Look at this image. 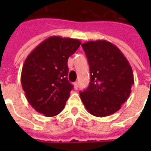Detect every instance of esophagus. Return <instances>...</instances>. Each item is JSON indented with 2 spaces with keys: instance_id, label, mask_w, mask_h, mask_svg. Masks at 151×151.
<instances>
[{
  "instance_id": "34e87169",
  "label": "esophagus",
  "mask_w": 151,
  "mask_h": 151,
  "mask_svg": "<svg viewBox=\"0 0 151 151\" xmlns=\"http://www.w3.org/2000/svg\"><path fill=\"white\" fill-rule=\"evenodd\" d=\"M78 85H79V84H78V81H75V82L73 83V85H74V88H75L76 89L78 88Z\"/></svg>"
}]
</instances>
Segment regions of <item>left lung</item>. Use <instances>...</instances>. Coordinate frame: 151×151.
I'll return each mask as SVG.
<instances>
[{
	"mask_svg": "<svg viewBox=\"0 0 151 151\" xmlns=\"http://www.w3.org/2000/svg\"><path fill=\"white\" fill-rule=\"evenodd\" d=\"M90 67L88 87L80 92L88 112L96 117L114 114L129 99L134 84L133 72L117 46L105 40L81 45Z\"/></svg>",
	"mask_w": 151,
	"mask_h": 151,
	"instance_id": "8db88e82",
	"label": "left lung"
}]
</instances>
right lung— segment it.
Listing matches in <instances>:
<instances>
[{"instance_id":"add662e5","label":"right lung","mask_w":151,"mask_h":151,"mask_svg":"<svg viewBox=\"0 0 151 151\" xmlns=\"http://www.w3.org/2000/svg\"><path fill=\"white\" fill-rule=\"evenodd\" d=\"M80 45L78 39L52 36L27 57L21 83L27 101L37 112L54 117L63 110L73 88L67 79V61Z\"/></svg>"}]
</instances>
